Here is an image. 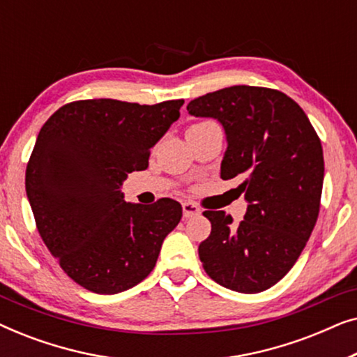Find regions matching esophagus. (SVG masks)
<instances>
[{
    "instance_id": "esophagus-1",
    "label": "esophagus",
    "mask_w": 357,
    "mask_h": 357,
    "mask_svg": "<svg viewBox=\"0 0 357 357\" xmlns=\"http://www.w3.org/2000/svg\"><path fill=\"white\" fill-rule=\"evenodd\" d=\"M182 209H183V218H193V216H198V214L202 213L197 204L192 202L182 203Z\"/></svg>"
}]
</instances>
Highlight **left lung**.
Segmentation results:
<instances>
[{
    "mask_svg": "<svg viewBox=\"0 0 357 357\" xmlns=\"http://www.w3.org/2000/svg\"><path fill=\"white\" fill-rule=\"evenodd\" d=\"M190 115L222 125L227 148L221 178H237L247 213L204 211L211 234L198 247L208 276L255 294L294 266L319 218L324 151L304 110L280 91L232 86L187 105Z\"/></svg>",
    "mask_w": 357,
    "mask_h": 357,
    "instance_id": "1",
    "label": "left lung"
}]
</instances>
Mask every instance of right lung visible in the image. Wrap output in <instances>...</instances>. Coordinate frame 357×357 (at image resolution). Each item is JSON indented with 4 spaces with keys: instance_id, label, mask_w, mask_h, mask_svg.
Listing matches in <instances>:
<instances>
[{
    "instance_id": "obj_1",
    "label": "right lung",
    "mask_w": 357,
    "mask_h": 357,
    "mask_svg": "<svg viewBox=\"0 0 357 357\" xmlns=\"http://www.w3.org/2000/svg\"><path fill=\"white\" fill-rule=\"evenodd\" d=\"M182 105L77 100L42 126L26 170L27 198L47 248L86 289L116 294L143 281L182 219L174 199L144 206L126 203L120 190L128 174L148 169L151 148Z\"/></svg>"
}]
</instances>
